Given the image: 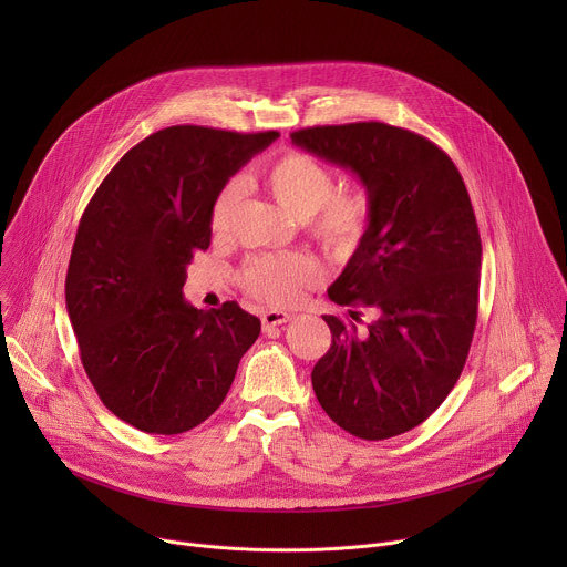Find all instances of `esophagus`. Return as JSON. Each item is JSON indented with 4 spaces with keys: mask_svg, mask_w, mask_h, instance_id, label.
Here are the masks:
<instances>
[{
    "mask_svg": "<svg viewBox=\"0 0 567 567\" xmlns=\"http://www.w3.org/2000/svg\"><path fill=\"white\" fill-rule=\"evenodd\" d=\"M260 318H262V330H265V332H269L271 328L282 326V322H287V320L291 318V313H287V311H278V309H271V311H265Z\"/></svg>",
    "mask_w": 567,
    "mask_h": 567,
    "instance_id": "34e87169",
    "label": "esophagus"
}]
</instances>
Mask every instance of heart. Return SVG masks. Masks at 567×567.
<instances>
[{"mask_svg":"<svg viewBox=\"0 0 567 567\" xmlns=\"http://www.w3.org/2000/svg\"><path fill=\"white\" fill-rule=\"evenodd\" d=\"M256 179L296 219L311 239L334 258L350 256L372 221V195L365 186L337 188L334 173L316 156L287 150L258 168ZM237 184H226L213 199L208 226L224 237L237 204ZM320 278V267L305 254H278L251 258L241 269V287L267 305H289Z\"/></svg>","mask_w":567,"mask_h":567,"instance_id":"obj_1","label":"heart"}]
</instances>
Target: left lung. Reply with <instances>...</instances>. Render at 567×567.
<instances>
[{
    "label": "left lung",
    "mask_w": 567,
    "mask_h": 567,
    "mask_svg": "<svg viewBox=\"0 0 567 567\" xmlns=\"http://www.w3.org/2000/svg\"><path fill=\"white\" fill-rule=\"evenodd\" d=\"M291 141L357 173L372 195V221L328 293L377 320L359 334L322 316L332 346L311 370L313 392L354 437L401 435L440 409L473 341L482 245L466 186L442 147L388 123L316 125Z\"/></svg>",
    "instance_id": "obj_1"
}]
</instances>
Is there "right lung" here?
I'll list each match as a JSON object with an SVG mask.
<instances>
[{
  "instance_id": "add662e5",
  "label": "right lung",
  "mask_w": 567,
  "mask_h": 567,
  "mask_svg": "<svg viewBox=\"0 0 567 567\" xmlns=\"http://www.w3.org/2000/svg\"><path fill=\"white\" fill-rule=\"evenodd\" d=\"M278 132L158 130L123 154L80 217L64 298L80 361L105 409L179 435L224 401L260 318L237 302L184 300L186 267L210 247L215 195Z\"/></svg>"
}]
</instances>
